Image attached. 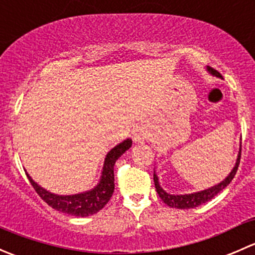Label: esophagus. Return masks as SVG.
Masks as SVG:
<instances>
[{"label": "esophagus", "instance_id": "34e87169", "mask_svg": "<svg viewBox=\"0 0 255 255\" xmlns=\"http://www.w3.org/2000/svg\"><path fill=\"white\" fill-rule=\"evenodd\" d=\"M132 137H133V140H134L135 143H143L144 140H145L146 138V132L144 129H142V128H135L134 130H133L132 133Z\"/></svg>", "mask_w": 255, "mask_h": 255}]
</instances>
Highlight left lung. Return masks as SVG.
<instances>
[{
	"mask_svg": "<svg viewBox=\"0 0 255 255\" xmlns=\"http://www.w3.org/2000/svg\"><path fill=\"white\" fill-rule=\"evenodd\" d=\"M207 70L208 73L212 74V75L217 76V78H222L220 73L215 69L210 68L207 66ZM241 151H242V144H241V148H239V153H238V158L237 161H236V165L235 168L232 169V171L230 173V175L226 177L223 181H221L220 184L215 185L212 187H208L206 190H202V191L199 192H194V194H185V195H171L168 194L166 191H164L161 189L160 184H159V179L156 176L155 171H154V184H155V189L156 192H158L159 197L164 201V204H166L168 206L170 207H175V208H180V210H187V208H194L200 206V205L205 204V202L210 201L212 200L218 192L222 191L225 187H227L230 185V182L232 181L233 177H235L236 173L238 170V165H239V161H241Z\"/></svg>",
	"mask_w": 255,
	"mask_h": 255,
	"instance_id": "obj_1",
	"label": "left lung"
}]
</instances>
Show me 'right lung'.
<instances>
[{
    "label": "right lung",
    "mask_w": 255,
    "mask_h": 255,
    "mask_svg": "<svg viewBox=\"0 0 255 255\" xmlns=\"http://www.w3.org/2000/svg\"><path fill=\"white\" fill-rule=\"evenodd\" d=\"M132 145V139H126L122 143L117 144L115 148L109 151L105 159L104 168H102V175L99 184L91 189L90 191L81 192L75 195H56L51 194L43 189L27 174L28 180L32 186L34 187L35 192L42 197L54 210L60 211L63 213L76 216V217H86V216L95 215L100 210L105 207V205L110 201L115 190V174H113V166L116 160L125 153L126 150Z\"/></svg>",
    "instance_id": "add662e5"
}]
</instances>
